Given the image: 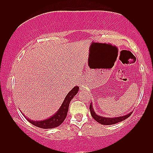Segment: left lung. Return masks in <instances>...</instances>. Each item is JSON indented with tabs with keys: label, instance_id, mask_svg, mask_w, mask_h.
Returning <instances> with one entry per match:
<instances>
[{
	"label": "left lung",
	"instance_id": "8db88e82",
	"mask_svg": "<svg viewBox=\"0 0 153 153\" xmlns=\"http://www.w3.org/2000/svg\"><path fill=\"white\" fill-rule=\"evenodd\" d=\"M89 111H90L91 115L92 116V117L96 121L98 122L99 123L101 124V125H114V124L118 123L120 122H122L125 120V119H127L131 115V112H130L129 113L127 114V115L120 116V117H102V116L98 115L97 113H95L94 110L92 103H90V106H89Z\"/></svg>",
	"mask_w": 153,
	"mask_h": 153
}]
</instances>
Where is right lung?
<instances>
[{
  "mask_svg": "<svg viewBox=\"0 0 153 153\" xmlns=\"http://www.w3.org/2000/svg\"><path fill=\"white\" fill-rule=\"evenodd\" d=\"M79 91V87L75 86L68 93V94L66 96L64 101H63L62 105H61L58 111L56 112L54 115L50 116V117L47 118L45 120H33L30 118L26 117L25 115L22 113L24 117L27 120L33 125L36 127H38L42 129H53V128L57 127L61 124H62L64 120L66 119L67 113L68 111V107L70 104L71 101L72 100L73 98L77 94V93Z\"/></svg>",
  "mask_w": 153,
  "mask_h": 153,
  "instance_id": "1",
  "label": "right lung"
}]
</instances>
